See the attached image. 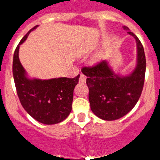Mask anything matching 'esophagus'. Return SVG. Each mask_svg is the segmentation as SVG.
I'll list each match as a JSON object with an SVG mask.
<instances>
[{"label":"esophagus","instance_id":"34e87169","mask_svg":"<svg viewBox=\"0 0 160 160\" xmlns=\"http://www.w3.org/2000/svg\"><path fill=\"white\" fill-rule=\"evenodd\" d=\"M86 81H87V77H86L84 74H82H82H80V78H79V82H80L84 83V82H86Z\"/></svg>","mask_w":160,"mask_h":160}]
</instances>
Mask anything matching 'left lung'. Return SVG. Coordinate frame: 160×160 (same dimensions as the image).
<instances>
[{
  "label": "left lung",
  "mask_w": 160,
  "mask_h": 160,
  "mask_svg": "<svg viewBox=\"0 0 160 160\" xmlns=\"http://www.w3.org/2000/svg\"><path fill=\"white\" fill-rule=\"evenodd\" d=\"M135 38L137 44V66L128 76L116 74L107 61L93 66H86L82 71L87 76L90 108L98 118L112 121L122 118L134 108L143 88L146 58L143 46L129 28L123 26Z\"/></svg>",
  "instance_id": "left-lung-1"
}]
</instances>
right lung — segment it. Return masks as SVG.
<instances>
[{"mask_svg": "<svg viewBox=\"0 0 160 160\" xmlns=\"http://www.w3.org/2000/svg\"><path fill=\"white\" fill-rule=\"evenodd\" d=\"M38 26L31 29L17 46L12 61V74L18 98L26 112L39 122L52 125L66 119L71 112L73 90L80 74L73 78H58L49 80L26 77L19 60V47L29 32Z\"/></svg>", "mask_w": 160, "mask_h": 160, "instance_id": "right-lung-1", "label": "right lung"}]
</instances>
